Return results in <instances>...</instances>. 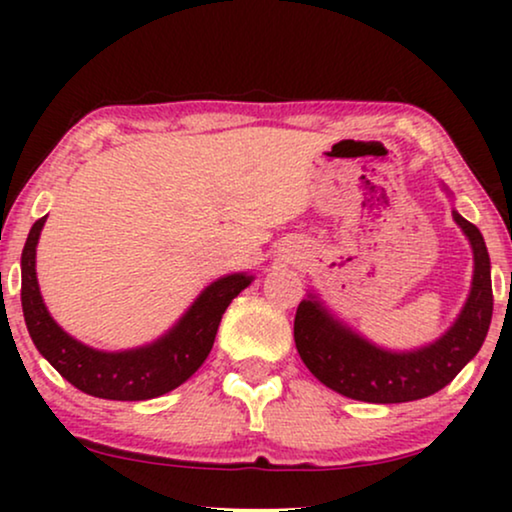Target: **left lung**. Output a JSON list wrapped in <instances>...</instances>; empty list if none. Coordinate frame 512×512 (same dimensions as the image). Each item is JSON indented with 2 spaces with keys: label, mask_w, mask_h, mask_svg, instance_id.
<instances>
[{
  "label": "left lung",
  "mask_w": 512,
  "mask_h": 512,
  "mask_svg": "<svg viewBox=\"0 0 512 512\" xmlns=\"http://www.w3.org/2000/svg\"><path fill=\"white\" fill-rule=\"evenodd\" d=\"M452 219L473 251L471 291L454 324L429 345L408 352L375 345L335 317L319 293H307L293 321V340L321 384L354 401L408 403L447 387L480 352L494 310L492 265L480 230L457 209H452Z\"/></svg>",
  "instance_id": "1"
}]
</instances>
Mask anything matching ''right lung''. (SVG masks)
Wrapping results in <instances>:
<instances>
[{"instance_id": "obj_1", "label": "right lung", "mask_w": 512, "mask_h": 512, "mask_svg": "<svg viewBox=\"0 0 512 512\" xmlns=\"http://www.w3.org/2000/svg\"><path fill=\"white\" fill-rule=\"evenodd\" d=\"M46 216L34 223L20 256V300L39 354L83 394L107 401H146L184 384L212 352L221 317L254 275L233 272L207 286L170 331L149 345L104 352L83 345L51 317L37 282V244Z\"/></svg>"}]
</instances>
